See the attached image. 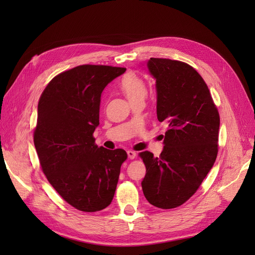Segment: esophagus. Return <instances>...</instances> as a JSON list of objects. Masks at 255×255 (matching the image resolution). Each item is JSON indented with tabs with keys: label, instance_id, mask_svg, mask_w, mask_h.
<instances>
[{
	"label": "esophagus",
	"instance_id": "esophagus-1",
	"mask_svg": "<svg viewBox=\"0 0 255 255\" xmlns=\"http://www.w3.org/2000/svg\"><path fill=\"white\" fill-rule=\"evenodd\" d=\"M127 153H128V156L129 159H134L136 157V155H137L136 152L132 151V150H128Z\"/></svg>",
	"mask_w": 255,
	"mask_h": 255
}]
</instances>
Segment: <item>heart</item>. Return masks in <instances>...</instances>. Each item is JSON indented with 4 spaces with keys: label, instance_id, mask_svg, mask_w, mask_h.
I'll list each match as a JSON object with an SVG mask.
<instances>
[{
    "label": "heart",
    "instance_id": "obj_1",
    "mask_svg": "<svg viewBox=\"0 0 255 255\" xmlns=\"http://www.w3.org/2000/svg\"><path fill=\"white\" fill-rule=\"evenodd\" d=\"M120 88L128 98L129 103L138 101V100H144L146 96V86L144 81L139 75L133 72L127 73L123 76L120 83Z\"/></svg>",
    "mask_w": 255,
    "mask_h": 255
}]
</instances>
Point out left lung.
<instances>
[{"label":"left lung","mask_w":255,"mask_h":255,"mask_svg":"<svg viewBox=\"0 0 255 255\" xmlns=\"http://www.w3.org/2000/svg\"><path fill=\"white\" fill-rule=\"evenodd\" d=\"M146 67L156 81L157 119L168 129L159 157L139 154L146 169L141 187L150 204L169 210L186 202L212 169L220 118L207 85L191 66L150 58Z\"/></svg>","instance_id":"left-lung-1"}]
</instances>
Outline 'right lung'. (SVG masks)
I'll return each instance as SVG.
<instances>
[{
    "label": "right lung",
    "instance_id": "add662e5",
    "mask_svg": "<svg viewBox=\"0 0 255 255\" xmlns=\"http://www.w3.org/2000/svg\"><path fill=\"white\" fill-rule=\"evenodd\" d=\"M126 68L82 65L56 75L38 103L34 143L41 169L59 196L76 210L98 212L112 203L122 149L98 146L101 95Z\"/></svg>",
    "mask_w": 255,
    "mask_h": 255
}]
</instances>
